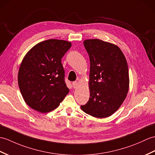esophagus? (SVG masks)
Wrapping results in <instances>:
<instances>
[{"label":"esophagus","instance_id":"1","mask_svg":"<svg viewBox=\"0 0 155 155\" xmlns=\"http://www.w3.org/2000/svg\"><path fill=\"white\" fill-rule=\"evenodd\" d=\"M73 86L74 88H77L78 86V82H77V81L73 82Z\"/></svg>","mask_w":155,"mask_h":155}]
</instances>
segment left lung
Returning a JSON list of instances; mask_svg holds the SVG:
<instances>
[{
  "mask_svg": "<svg viewBox=\"0 0 155 155\" xmlns=\"http://www.w3.org/2000/svg\"><path fill=\"white\" fill-rule=\"evenodd\" d=\"M90 68V98L81 110L96 118L111 116L120 108L129 91L127 60L116 45L98 39L84 41Z\"/></svg>",
  "mask_w": 155,
  "mask_h": 155,
  "instance_id": "8db88e82",
  "label": "left lung"
}]
</instances>
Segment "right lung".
I'll list each match as a JSON object with an SVG mask.
<instances>
[{
	"label": "right lung",
	"mask_w": 155,
	"mask_h": 155,
	"mask_svg": "<svg viewBox=\"0 0 155 155\" xmlns=\"http://www.w3.org/2000/svg\"><path fill=\"white\" fill-rule=\"evenodd\" d=\"M71 47V42L51 39L34 45L24 56L18 82L24 101L31 108L49 112L69 93L61 59Z\"/></svg>",
	"instance_id": "obj_1"
}]
</instances>
